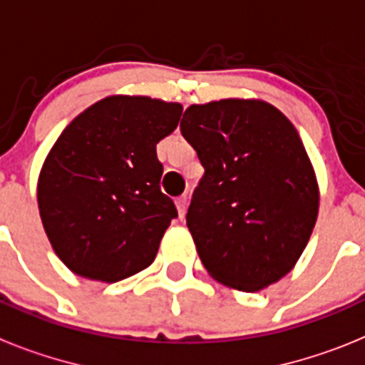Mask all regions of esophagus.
Here are the masks:
<instances>
[{"label":"esophagus","instance_id":"1","mask_svg":"<svg viewBox=\"0 0 365 365\" xmlns=\"http://www.w3.org/2000/svg\"><path fill=\"white\" fill-rule=\"evenodd\" d=\"M176 207H178V215H180V219H183V217H185V210H187V197H185V195L176 198Z\"/></svg>","mask_w":365,"mask_h":365}]
</instances>
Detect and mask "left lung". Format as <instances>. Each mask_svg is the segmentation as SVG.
Returning a JSON list of instances; mask_svg holds the SVG:
<instances>
[{
    "label": "left lung",
    "mask_w": 365,
    "mask_h": 365,
    "mask_svg": "<svg viewBox=\"0 0 365 365\" xmlns=\"http://www.w3.org/2000/svg\"><path fill=\"white\" fill-rule=\"evenodd\" d=\"M180 130L204 167L185 219L206 271L240 292L286 277L319 207L292 122L265 102L220 100L189 107Z\"/></svg>",
    "instance_id": "left-lung-1"
}]
</instances>
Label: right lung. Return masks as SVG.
Here are the masks:
<instances>
[{
  "label": "right lung",
  "mask_w": 365,
  "mask_h": 365,
  "mask_svg": "<svg viewBox=\"0 0 365 365\" xmlns=\"http://www.w3.org/2000/svg\"><path fill=\"white\" fill-rule=\"evenodd\" d=\"M180 103L111 96L73 118L46 158L38 210L48 240L79 277L118 282L154 262L174 202L161 192L155 145L176 130Z\"/></svg>",
  "instance_id": "add662e5"
}]
</instances>
